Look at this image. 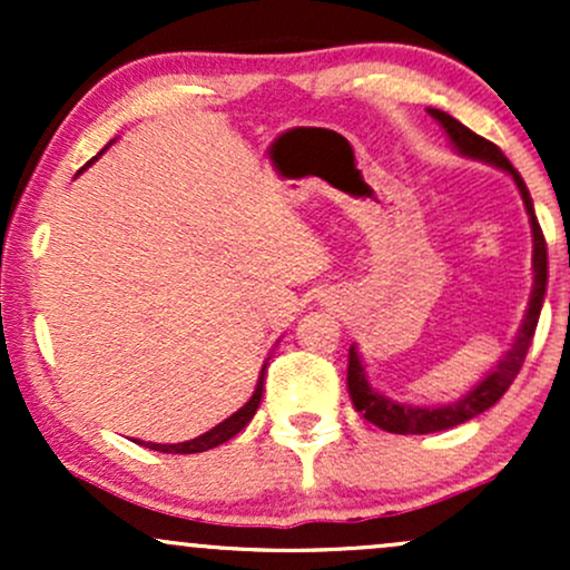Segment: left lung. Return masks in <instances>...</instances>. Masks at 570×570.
Here are the masks:
<instances>
[{"mask_svg": "<svg viewBox=\"0 0 570 570\" xmlns=\"http://www.w3.org/2000/svg\"><path fill=\"white\" fill-rule=\"evenodd\" d=\"M429 115L440 122L444 134H448L450 144L461 158L488 163V166L507 171L514 179L517 189H520V198L525 203L528 222H531V235H533V289L531 299H528V311L522 316L520 330L512 340V348H509L499 358L493 370L474 385L472 391H466L458 402L450 404H436V407H417V404L407 402H394L377 389H372L367 377V364L362 362V353H358L356 343L348 351V394L353 399V407L362 412L370 423H375L377 429L391 431V434H434V431L455 429L461 423H469L472 417L482 415V412L493 407L499 399L507 394L509 385L514 383L517 372H520L522 362H525V353L531 348L535 324H539L541 305H544L547 294V276H549V263H547V240L541 233L539 219H535L531 193H528L525 181L517 174V168L507 160V155L495 147L493 141L482 139L474 130H469L463 122H458L455 117H450L442 109H429Z\"/></svg>", "mask_w": 570, "mask_h": 570, "instance_id": "1", "label": "left lung"}]
</instances>
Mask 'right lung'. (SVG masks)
Instances as JSON below:
<instances>
[{
    "label": "right lung",
    "instance_id": "obj_1",
    "mask_svg": "<svg viewBox=\"0 0 570 570\" xmlns=\"http://www.w3.org/2000/svg\"><path fill=\"white\" fill-rule=\"evenodd\" d=\"M115 139L104 147V153H107L109 147H112ZM98 160V158H94ZM90 160V163H94ZM88 168V166H85ZM82 174V171H80ZM267 362H271V356L265 358L263 370H259V377H257V389H254V394L248 396V402L240 407L238 412H233L230 417H225V421L219 423V426H214L212 431H206V434L195 436V440L189 442H176V444H158V442H144V440H136L139 444H144V448L149 450H158V453H176V455H187V453H206V450H214L219 448V444H225L227 440H233L238 431H244L248 423H252L254 412L259 410V402H263V394H265V372H267Z\"/></svg>",
    "mask_w": 570,
    "mask_h": 570
}]
</instances>
